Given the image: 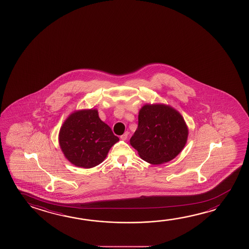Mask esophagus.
Listing matches in <instances>:
<instances>
[{
  "mask_svg": "<svg viewBox=\"0 0 249 249\" xmlns=\"http://www.w3.org/2000/svg\"><path fill=\"white\" fill-rule=\"evenodd\" d=\"M127 136H128V133L126 132V133H124V134L121 136V140H123V141H126V139H127Z\"/></svg>",
  "mask_w": 249,
  "mask_h": 249,
  "instance_id": "34e87169",
  "label": "esophagus"
}]
</instances>
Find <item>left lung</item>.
<instances>
[{
	"instance_id": "obj_1",
	"label": "left lung",
	"mask_w": 249,
	"mask_h": 249,
	"mask_svg": "<svg viewBox=\"0 0 249 249\" xmlns=\"http://www.w3.org/2000/svg\"><path fill=\"white\" fill-rule=\"evenodd\" d=\"M188 136V126L178 111L169 105L147 103L139 111L138 127L130 144L142 159L160 165L179 155Z\"/></svg>"
}]
</instances>
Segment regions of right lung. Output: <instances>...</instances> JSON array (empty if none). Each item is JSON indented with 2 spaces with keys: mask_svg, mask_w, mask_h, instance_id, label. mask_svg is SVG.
I'll list each match as a JSON object with an SVG mask.
<instances>
[{
  "mask_svg": "<svg viewBox=\"0 0 249 249\" xmlns=\"http://www.w3.org/2000/svg\"><path fill=\"white\" fill-rule=\"evenodd\" d=\"M119 141L95 108L73 111L59 132V144L67 160L76 167L91 168L102 163Z\"/></svg>",
  "mask_w": 249,
  "mask_h": 249,
  "instance_id": "1",
  "label": "right lung"
}]
</instances>
